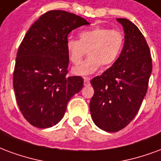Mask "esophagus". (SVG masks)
Here are the masks:
<instances>
[{
  "label": "esophagus",
  "mask_w": 161,
  "mask_h": 161,
  "mask_svg": "<svg viewBox=\"0 0 161 161\" xmlns=\"http://www.w3.org/2000/svg\"><path fill=\"white\" fill-rule=\"evenodd\" d=\"M90 77H84V85H85V86H86V85H89V84H90Z\"/></svg>",
  "instance_id": "obj_1"
}]
</instances>
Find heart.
<instances>
[{
	"label": "heart",
	"instance_id": "1",
	"mask_svg": "<svg viewBox=\"0 0 161 161\" xmlns=\"http://www.w3.org/2000/svg\"><path fill=\"white\" fill-rule=\"evenodd\" d=\"M125 44V36L118 30L108 27L95 26L79 32V40L68 38L65 48L69 59L74 65H78L86 54L90 56L84 62L72 69L78 76L93 74L101 65L108 67L118 59Z\"/></svg>",
	"mask_w": 161,
	"mask_h": 161
}]
</instances>
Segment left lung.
I'll return each instance as SVG.
<instances>
[{
    "label": "left lung",
    "instance_id": "obj_1",
    "mask_svg": "<svg viewBox=\"0 0 161 161\" xmlns=\"http://www.w3.org/2000/svg\"><path fill=\"white\" fill-rule=\"evenodd\" d=\"M123 25L125 44L119 57L90 84L91 117L100 129L116 132L135 118L147 90L152 71L149 47L137 26L126 19H117Z\"/></svg>",
    "mask_w": 161,
    "mask_h": 161
}]
</instances>
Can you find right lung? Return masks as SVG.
I'll use <instances>...</instances> for the list:
<instances>
[{
  "mask_svg": "<svg viewBox=\"0 0 161 161\" xmlns=\"http://www.w3.org/2000/svg\"><path fill=\"white\" fill-rule=\"evenodd\" d=\"M90 25L62 10L42 14L25 36L17 53L14 89L18 106L31 125L49 128L61 120L70 99L82 90L84 79L67 77L69 33Z\"/></svg>",
  "mask_w": 161,
  "mask_h": 161,
  "instance_id": "1",
  "label": "right lung"
}]
</instances>
